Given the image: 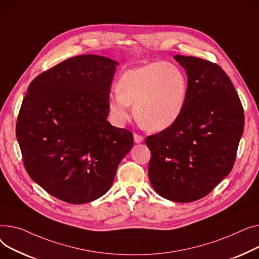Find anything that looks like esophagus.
Wrapping results in <instances>:
<instances>
[{
	"label": "esophagus",
	"mask_w": 259,
	"mask_h": 259,
	"mask_svg": "<svg viewBox=\"0 0 259 259\" xmlns=\"http://www.w3.org/2000/svg\"><path fill=\"white\" fill-rule=\"evenodd\" d=\"M144 140V137L139 134H134V141L135 143H141Z\"/></svg>",
	"instance_id": "esophagus-1"
}]
</instances>
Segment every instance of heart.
<instances>
[{"label":"heart","instance_id":"heart-1","mask_svg":"<svg viewBox=\"0 0 259 259\" xmlns=\"http://www.w3.org/2000/svg\"><path fill=\"white\" fill-rule=\"evenodd\" d=\"M188 82L185 74L170 63L158 62L126 71L121 75L109 109L118 124L135 115L149 131L161 132L174 125L185 108Z\"/></svg>","mask_w":259,"mask_h":259}]
</instances>
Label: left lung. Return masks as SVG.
Masks as SVG:
<instances>
[{
    "mask_svg": "<svg viewBox=\"0 0 259 259\" xmlns=\"http://www.w3.org/2000/svg\"><path fill=\"white\" fill-rule=\"evenodd\" d=\"M175 59L188 77L186 104L174 125L146 138L148 178L162 197L190 203L230 174L245 116L234 85L219 65L193 56Z\"/></svg>",
    "mask_w": 259,
    "mask_h": 259,
    "instance_id": "obj_1",
    "label": "left lung"
}]
</instances>
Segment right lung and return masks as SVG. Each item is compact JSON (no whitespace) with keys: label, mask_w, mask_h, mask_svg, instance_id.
I'll use <instances>...</instances> for the list:
<instances>
[{"label":"right lung","mask_w":259,"mask_h":259,"mask_svg":"<svg viewBox=\"0 0 259 259\" xmlns=\"http://www.w3.org/2000/svg\"><path fill=\"white\" fill-rule=\"evenodd\" d=\"M117 65L100 55L74 56L28 87L17 121L24 166L60 201L77 205L102 196L133 147V134L106 120Z\"/></svg>","instance_id":"add662e5"}]
</instances>
